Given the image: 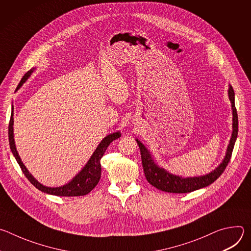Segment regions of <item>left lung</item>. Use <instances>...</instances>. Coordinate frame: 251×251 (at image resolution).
I'll list each match as a JSON object with an SVG mask.
<instances>
[{"mask_svg":"<svg viewBox=\"0 0 251 251\" xmlns=\"http://www.w3.org/2000/svg\"><path fill=\"white\" fill-rule=\"evenodd\" d=\"M228 96L231 101L232 106V114H233V131L232 136L229 142V145L227 148V152L226 155V158L224 159L223 163L216 169L209 173L208 175L202 176H196V177H186L182 178L181 176H174L170 173H168L163 168H159L153 161L151 155L145 148V146L142 144V143L138 140L137 143L139 145L140 151H141V158H142V165L143 169H144V174L147 178V181L154 186L155 188L167 192V193H174V194H186L191 193L196 190L204 188L210 184H212L214 181L218 180L221 176V175L226 170L227 164L230 161L234 143L237 137L238 132V117L237 112L234 104V91L232 86L229 85L228 88Z\"/></svg>","mask_w":251,"mask_h":251,"instance_id":"obj_1","label":"left lung"}]
</instances>
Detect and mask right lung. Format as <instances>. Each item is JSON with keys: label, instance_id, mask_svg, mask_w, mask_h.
Wrapping results in <instances>:
<instances>
[{"label": "right lung", "instance_id": "right-lung-1", "mask_svg": "<svg viewBox=\"0 0 251 251\" xmlns=\"http://www.w3.org/2000/svg\"><path fill=\"white\" fill-rule=\"evenodd\" d=\"M31 74V70L27 71V73L24 75L22 80L20 81L17 89H19L22 84L25 81V79L28 77V75ZM13 124H14V118H13V111L11 114V119L9 122V142H10V148L12 153L14 154L18 164L20 165L23 173L25 174V177L27 180L35 187L39 189L40 191L54 195V196H59V197H78V196H85L88 193H90L98 184L100 176H101V165H100V160L105 153L107 147L109 146L111 142L116 140L117 138L120 137V133L116 132L113 134H110L108 136H106L100 144L98 145L97 149L91 156L90 160L86 164V166L83 168V170L74 178L73 181L68 183L67 185L59 188H48L46 186H43L40 184L38 181H35L33 176L27 172L25 169V165L21 161V158L19 157V154L17 152L16 146H15V141H14V133H13Z\"/></svg>", "mask_w": 251, "mask_h": 251}]
</instances>
